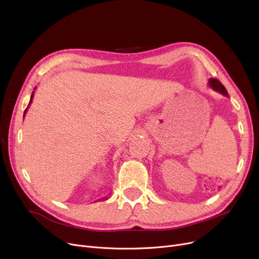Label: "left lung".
Returning a JSON list of instances; mask_svg holds the SVG:
<instances>
[{
  "instance_id": "left-lung-1",
  "label": "left lung",
  "mask_w": 259,
  "mask_h": 259,
  "mask_svg": "<svg viewBox=\"0 0 259 259\" xmlns=\"http://www.w3.org/2000/svg\"><path fill=\"white\" fill-rule=\"evenodd\" d=\"M208 85H209L212 90H215V91H217V92L221 93L222 95H226V96L229 97V94H228V91L226 90V88H224V87L222 85V83H221L219 80L215 79V78H209Z\"/></svg>"
}]
</instances>
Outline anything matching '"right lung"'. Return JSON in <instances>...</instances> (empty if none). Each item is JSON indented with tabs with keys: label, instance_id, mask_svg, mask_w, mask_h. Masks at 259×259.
Masks as SVG:
<instances>
[{
	"label": "right lung",
	"instance_id": "obj_1",
	"mask_svg": "<svg viewBox=\"0 0 259 259\" xmlns=\"http://www.w3.org/2000/svg\"><path fill=\"white\" fill-rule=\"evenodd\" d=\"M36 89V88H35ZM33 93H35V92H32L31 93V96H30V100H29V104H28V107H29V105L31 104V102H32V97H33ZM28 107L25 109V111H24V115L23 116H25V114H26V112H27V109H28ZM103 200V199H102ZM104 200H107V198H104Z\"/></svg>",
	"mask_w": 259,
	"mask_h": 259
}]
</instances>
